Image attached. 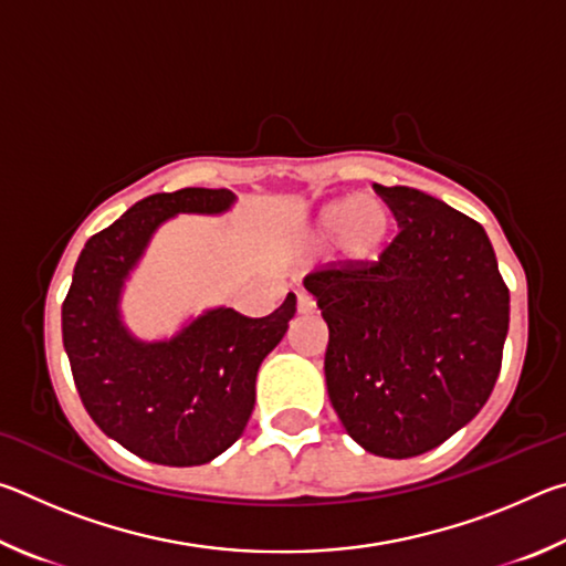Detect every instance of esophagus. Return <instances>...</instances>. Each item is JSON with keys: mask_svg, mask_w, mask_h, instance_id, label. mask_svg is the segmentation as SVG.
I'll use <instances>...</instances> for the list:
<instances>
[{"mask_svg": "<svg viewBox=\"0 0 566 566\" xmlns=\"http://www.w3.org/2000/svg\"><path fill=\"white\" fill-rule=\"evenodd\" d=\"M314 306H317V304H314L310 292H304V290L296 292V312H300V314H312Z\"/></svg>", "mask_w": 566, "mask_h": 566, "instance_id": "esophagus-1", "label": "esophagus"}]
</instances>
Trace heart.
<instances>
[{
	"label": "heart",
	"instance_id": "1",
	"mask_svg": "<svg viewBox=\"0 0 566 566\" xmlns=\"http://www.w3.org/2000/svg\"><path fill=\"white\" fill-rule=\"evenodd\" d=\"M395 234V214L377 195H357L332 202L314 219L310 244L334 242L347 262L364 264L377 260Z\"/></svg>",
	"mask_w": 566,
	"mask_h": 566
}]
</instances>
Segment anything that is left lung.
I'll list each match as a JSON object with an SVG mask.
<instances>
[{"mask_svg": "<svg viewBox=\"0 0 566 566\" xmlns=\"http://www.w3.org/2000/svg\"><path fill=\"white\" fill-rule=\"evenodd\" d=\"M399 232L379 260L304 276L329 327L332 407L367 452L407 459L447 442L502 369L510 290L484 227L409 187L375 185Z\"/></svg>", "mask_w": 566, "mask_h": 566, "instance_id": "left-lung-1", "label": "left lung"}]
</instances>
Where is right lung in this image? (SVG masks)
<instances>
[{"mask_svg": "<svg viewBox=\"0 0 566 566\" xmlns=\"http://www.w3.org/2000/svg\"><path fill=\"white\" fill-rule=\"evenodd\" d=\"M229 189L151 195L90 237L62 304V339L84 409L132 454L167 467L207 464L242 437L262 359L296 312L290 294L270 317L214 310L171 342H134L117 300L151 232L177 212H224Z\"/></svg>", "mask_w": 566, "mask_h": 566, "instance_id": "1", "label": "right lung"}]
</instances>
